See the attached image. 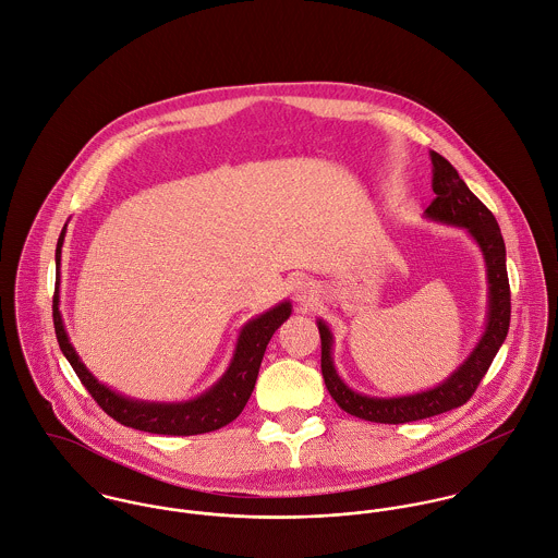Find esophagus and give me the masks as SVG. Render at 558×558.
Here are the masks:
<instances>
[{
	"mask_svg": "<svg viewBox=\"0 0 558 558\" xmlns=\"http://www.w3.org/2000/svg\"><path fill=\"white\" fill-rule=\"evenodd\" d=\"M294 296H296V301L301 305L307 307V305H312L318 299V288H316V283L312 279H299L294 283Z\"/></svg>",
	"mask_w": 558,
	"mask_h": 558,
	"instance_id": "1",
	"label": "esophagus"
}]
</instances>
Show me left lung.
<instances>
[{"instance_id": "obj_1", "label": "left lung", "mask_w": 558, "mask_h": 558, "mask_svg": "<svg viewBox=\"0 0 558 558\" xmlns=\"http://www.w3.org/2000/svg\"><path fill=\"white\" fill-rule=\"evenodd\" d=\"M430 162H433V192L437 196L426 207L424 216L444 225L468 229V233L481 246L485 266H487V283H489L487 327L476 349L470 353V357L444 383L420 393L376 398V396H366L351 389L340 378L331 357L333 336L329 327L323 320H318V331L323 342L320 368L325 376V385L333 396V400L340 404V409L368 422L404 424V422L439 415L465 404L476 391L483 376L489 371L496 353L500 351L509 333L511 288H509V275H507V248H505L498 220L481 203V198L465 186L457 169L446 158H441L437 151H430Z\"/></svg>"}]
</instances>
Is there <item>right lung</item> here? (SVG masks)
Returning <instances> with one entry per match:
<instances>
[{"label":"right lung","instance_id":"add662e5","mask_svg":"<svg viewBox=\"0 0 558 558\" xmlns=\"http://www.w3.org/2000/svg\"><path fill=\"white\" fill-rule=\"evenodd\" d=\"M66 225L58 238L56 246V292H53V329L60 344L62 355L69 360L75 374L80 376L82 385L88 389V393L97 400V404L117 422L145 430V433H158V435H201L216 428L227 426L233 422L244 404L248 402L257 372L262 366L266 347L272 338V333L290 318L292 305L290 301H283L275 305L272 310L264 312L262 316L248 320L235 344L233 360L227 372L198 398H192L186 402H147V400H134L128 396H121L99 383L86 366L82 364L80 355L75 353L73 344L69 342L62 316H60V255H62V242H64Z\"/></svg>","mask_w":558,"mask_h":558}]
</instances>
